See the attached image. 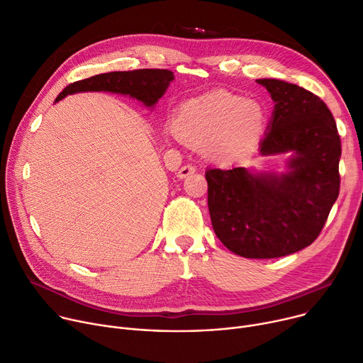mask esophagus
I'll list each match as a JSON object with an SVG mask.
<instances>
[{
    "instance_id": "1",
    "label": "esophagus",
    "mask_w": 363,
    "mask_h": 363,
    "mask_svg": "<svg viewBox=\"0 0 363 363\" xmlns=\"http://www.w3.org/2000/svg\"><path fill=\"white\" fill-rule=\"evenodd\" d=\"M195 172V167H194V164L192 163H186V164H184V167L178 171V178H186L188 175H191V174H194Z\"/></svg>"
}]
</instances>
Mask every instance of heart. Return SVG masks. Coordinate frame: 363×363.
Returning a JSON list of instances; mask_svg holds the SVG:
<instances>
[{"mask_svg":"<svg viewBox=\"0 0 363 363\" xmlns=\"http://www.w3.org/2000/svg\"><path fill=\"white\" fill-rule=\"evenodd\" d=\"M265 125L267 113L257 101L217 89L182 104L169 136L201 145L210 157L236 159L257 145Z\"/></svg>","mask_w":363,"mask_h":363,"instance_id":"heart-1","label":"heart"}]
</instances>
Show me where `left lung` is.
<instances>
[{
  "label": "left lung",
  "instance_id": "1",
  "mask_svg": "<svg viewBox=\"0 0 363 363\" xmlns=\"http://www.w3.org/2000/svg\"><path fill=\"white\" fill-rule=\"evenodd\" d=\"M275 103L262 156L291 153L286 172L208 168L214 233L233 253L272 259L310 246L339 196L342 155L336 121L313 92L279 79H256Z\"/></svg>",
  "mask_w": 363,
  "mask_h": 363
}]
</instances>
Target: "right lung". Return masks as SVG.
I'll use <instances>...</instances> for the list:
<instances>
[{"instance_id":"1","label":"right lung","mask_w":363,"mask_h":363,"mask_svg":"<svg viewBox=\"0 0 363 363\" xmlns=\"http://www.w3.org/2000/svg\"><path fill=\"white\" fill-rule=\"evenodd\" d=\"M174 81V72L168 69H139L127 72H108L77 81L65 88L56 98V103L67 95L86 91H108L130 95L153 108L159 98L163 96L169 84Z\"/></svg>"}]
</instances>
